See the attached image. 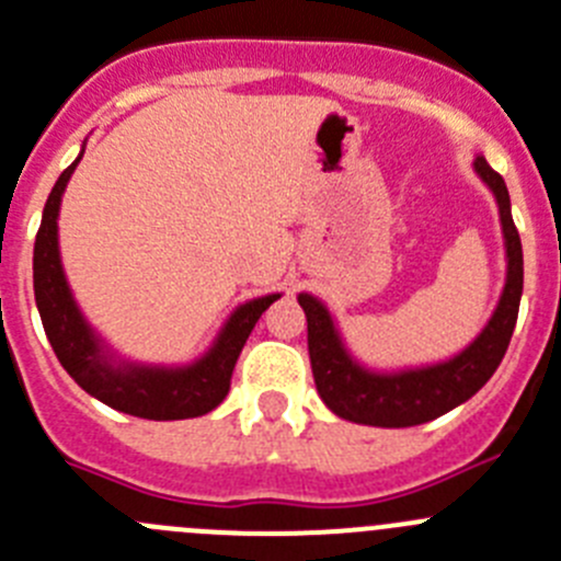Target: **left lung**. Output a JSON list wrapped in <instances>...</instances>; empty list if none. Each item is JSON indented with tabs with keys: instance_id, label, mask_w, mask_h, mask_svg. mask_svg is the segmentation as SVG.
<instances>
[{
	"instance_id": "8db88e82",
	"label": "left lung",
	"mask_w": 561,
	"mask_h": 561,
	"mask_svg": "<svg viewBox=\"0 0 561 561\" xmlns=\"http://www.w3.org/2000/svg\"><path fill=\"white\" fill-rule=\"evenodd\" d=\"M478 179L492 190L501 215L503 249H506V285L478 337L458 355L431 366L375 371L357 363L346 350L335 318L312 293H299V305L307 316V350L312 377L324 405L335 416L371 427H413L453 411L472 393L486 386L494 368L501 366L517 324L519 296H523V245L512 220L506 181L489 168L483 156L472 161Z\"/></svg>"
}]
</instances>
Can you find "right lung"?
Wrapping results in <instances>:
<instances>
[{"instance_id":"1","label":"right lung","mask_w":561,"mask_h":561,"mask_svg":"<svg viewBox=\"0 0 561 561\" xmlns=\"http://www.w3.org/2000/svg\"><path fill=\"white\" fill-rule=\"evenodd\" d=\"M80 159H83V150L55 181L53 193L44 204L42 229L35 234L33 249L35 305L42 312L44 332L53 343L55 355L85 393H92L94 400L105 402L114 411L156 419V422L204 416L226 400L231 371L251 330L282 293L260 296L237 307L226 318V324L220 327L209 350L186 366H153V363H134L119 357L85 321L60 265V198Z\"/></svg>"}]
</instances>
